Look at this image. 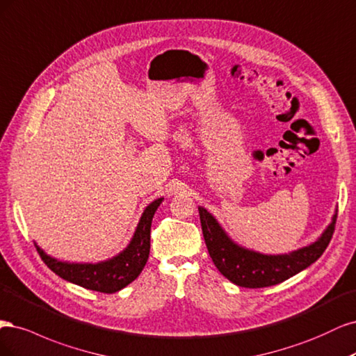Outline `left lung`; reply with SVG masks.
Here are the masks:
<instances>
[{
	"label": "left lung",
	"mask_w": 356,
	"mask_h": 356,
	"mask_svg": "<svg viewBox=\"0 0 356 356\" xmlns=\"http://www.w3.org/2000/svg\"><path fill=\"white\" fill-rule=\"evenodd\" d=\"M198 211L205 245L216 268L225 278L245 289L280 284L311 266L328 247L337 219L336 210L331 223L312 244L285 254H263L236 244L210 211L204 207H198Z\"/></svg>",
	"instance_id": "8db88e82"
}]
</instances>
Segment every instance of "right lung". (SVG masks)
I'll list each match as a JSON object with an SVG mask.
<instances>
[{
    "instance_id": "right-lung-1",
    "label": "right lung",
    "mask_w": 356,
    "mask_h": 356,
    "mask_svg": "<svg viewBox=\"0 0 356 356\" xmlns=\"http://www.w3.org/2000/svg\"><path fill=\"white\" fill-rule=\"evenodd\" d=\"M163 201L164 198H158L147 205L136 226L129 245L108 260L97 263L63 261L49 256L37 243L35 247L45 265L65 281L99 293H117L133 282L143 270L149 257V250H151L152 219Z\"/></svg>"
}]
</instances>
